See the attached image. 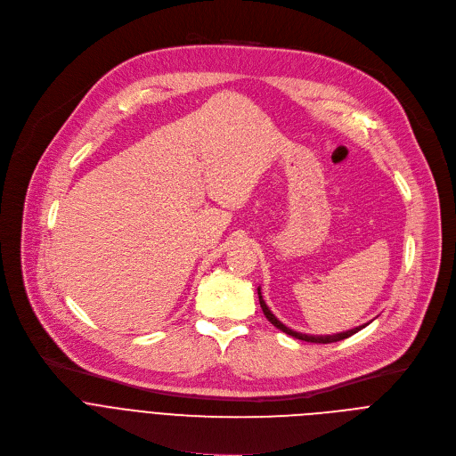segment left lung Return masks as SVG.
I'll return each instance as SVG.
<instances>
[{"label": "left lung", "instance_id": "obj_1", "mask_svg": "<svg viewBox=\"0 0 456 456\" xmlns=\"http://www.w3.org/2000/svg\"><path fill=\"white\" fill-rule=\"evenodd\" d=\"M257 293H259V302H261V308H263V312H265V315H266V319L277 328V330H281V331H284L286 335H291V337H295V338H298V340H306V342H315V344H330V342H338V340H344V338H347V337H351V335H355L357 331H361L362 328H366L368 324H362V326H357V328H353V330H347V331H342V333H335V335H306V333H298V331H293L291 328H288V326H284L273 314H272V310L266 306V302H265V298H263V295H261V288H257Z\"/></svg>", "mask_w": 456, "mask_h": 456}]
</instances>
